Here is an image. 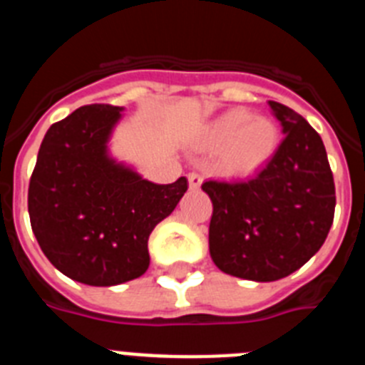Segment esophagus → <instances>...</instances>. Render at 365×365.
Listing matches in <instances>:
<instances>
[{"instance_id":"esophagus-1","label":"esophagus","mask_w":365,"mask_h":365,"mask_svg":"<svg viewBox=\"0 0 365 365\" xmlns=\"http://www.w3.org/2000/svg\"><path fill=\"white\" fill-rule=\"evenodd\" d=\"M188 182H190V188L197 190L199 186L202 185V175H199V173H195V172L188 173Z\"/></svg>"}]
</instances>
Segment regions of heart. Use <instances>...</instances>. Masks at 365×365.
Wrapping results in <instances>:
<instances>
[{"instance_id": "b5f03b06", "label": "heart", "mask_w": 365, "mask_h": 365, "mask_svg": "<svg viewBox=\"0 0 365 365\" xmlns=\"http://www.w3.org/2000/svg\"><path fill=\"white\" fill-rule=\"evenodd\" d=\"M279 128L267 117L243 108L221 113L208 125L206 146L219 151V170L227 175L245 177L257 172L274 157L279 146Z\"/></svg>"}]
</instances>
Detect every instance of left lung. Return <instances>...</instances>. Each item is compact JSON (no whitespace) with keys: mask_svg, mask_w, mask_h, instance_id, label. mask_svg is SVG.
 Wrapping results in <instances>:
<instances>
[{"mask_svg":"<svg viewBox=\"0 0 365 365\" xmlns=\"http://www.w3.org/2000/svg\"><path fill=\"white\" fill-rule=\"evenodd\" d=\"M285 138L256 177L206 180L212 199L210 256L219 270L276 282L314 256L334 219V180L322 137L302 115L269 102Z\"/></svg>","mask_w":365,"mask_h":365,"instance_id":"obj_1","label":"left lung"}]
</instances>
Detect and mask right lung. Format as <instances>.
Masks as SVG:
<instances>
[{"label": "right lung", "mask_w": 365, "mask_h": 365, "mask_svg": "<svg viewBox=\"0 0 365 365\" xmlns=\"http://www.w3.org/2000/svg\"><path fill=\"white\" fill-rule=\"evenodd\" d=\"M122 108L91 104L49 128L29 182L38 245L67 278L111 287L143 276L148 240L188 190L186 177L155 185L108 155Z\"/></svg>", "instance_id": "obj_1"}]
</instances>
